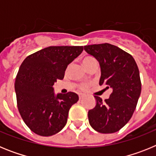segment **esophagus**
<instances>
[{
	"instance_id": "34e87169",
	"label": "esophagus",
	"mask_w": 156,
	"mask_h": 156,
	"mask_svg": "<svg viewBox=\"0 0 156 156\" xmlns=\"http://www.w3.org/2000/svg\"><path fill=\"white\" fill-rule=\"evenodd\" d=\"M83 96H84V94H82V93L79 94V98H80V99L82 98L83 97Z\"/></svg>"
}]
</instances>
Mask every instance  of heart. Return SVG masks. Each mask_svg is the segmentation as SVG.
Listing matches in <instances>:
<instances>
[{
    "label": "heart",
    "mask_w": 156,
    "mask_h": 156,
    "mask_svg": "<svg viewBox=\"0 0 156 156\" xmlns=\"http://www.w3.org/2000/svg\"><path fill=\"white\" fill-rule=\"evenodd\" d=\"M94 61L95 60L93 58L87 57V58H85L83 60V64L84 65L85 67H87V66L90 64V63L93 62H94ZM80 87L81 89H85V88H87V85L86 84H81L80 86Z\"/></svg>",
    "instance_id": "1"
}]
</instances>
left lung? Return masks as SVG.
Masks as SVG:
<instances>
[{"mask_svg":"<svg viewBox=\"0 0 156 156\" xmlns=\"http://www.w3.org/2000/svg\"><path fill=\"white\" fill-rule=\"evenodd\" d=\"M84 50L99 62V85L112 90L105 101L94 96L96 105L88 111L89 122L99 133H115L129 122L137 106L141 91L138 67L129 54L115 45H86Z\"/></svg>","mask_w":156,"mask_h":156,"instance_id":"8db88e82","label":"left lung"}]
</instances>
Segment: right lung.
<instances>
[{"mask_svg":"<svg viewBox=\"0 0 156 156\" xmlns=\"http://www.w3.org/2000/svg\"><path fill=\"white\" fill-rule=\"evenodd\" d=\"M83 50V46L48 47L26 58L19 67L15 82L18 108L37 134L51 136L66 126L69 108L79 97L74 92L56 94L53 86Z\"/></svg>","mask_w":156,"mask_h":156,"instance_id":"obj_1","label":"right lung"}]
</instances>
